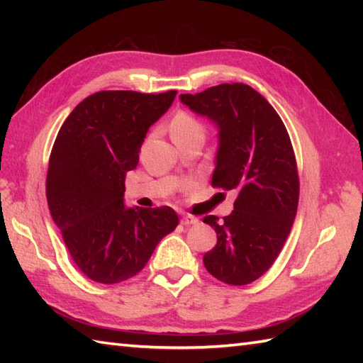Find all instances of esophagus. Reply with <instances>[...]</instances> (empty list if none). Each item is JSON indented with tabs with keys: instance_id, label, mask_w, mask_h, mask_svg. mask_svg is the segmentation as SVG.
Listing matches in <instances>:
<instances>
[{
	"instance_id": "obj_1",
	"label": "esophagus",
	"mask_w": 363,
	"mask_h": 363,
	"mask_svg": "<svg viewBox=\"0 0 363 363\" xmlns=\"http://www.w3.org/2000/svg\"><path fill=\"white\" fill-rule=\"evenodd\" d=\"M181 223H182V225H186V226H191V225H198L199 220L196 217H191V215H184Z\"/></svg>"
}]
</instances>
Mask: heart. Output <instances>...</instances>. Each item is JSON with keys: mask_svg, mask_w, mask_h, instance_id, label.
I'll return each mask as SVG.
<instances>
[{"mask_svg": "<svg viewBox=\"0 0 363 363\" xmlns=\"http://www.w3.org/2000/svg\"><path fill=\"white\" fill-rule=\"evenodd\" d=\"M169 129H172L173 138L186 137L191 134H203V125L189 112H177L174 115V118L172 120Z\"/></svg>", "mask_w": 363, "mask_h": 363, "instance_id": "1", "label": "heart"}]
</instances>
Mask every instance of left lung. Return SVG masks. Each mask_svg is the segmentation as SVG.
<instances>
[{"instance_id": "left-lung-1", "label": "left lung", "mask_w": 363, "mask_h": 363, "mask_svg": "<svg viewBox=\"0 0 363 363\" xmlns=\"http://www.w3.org/2000/svg\"><path fill=\"white\" fill-rule=\"evenodd\" d=\"M179 98L218 128L212 186L237 194L234 211L223 221L215 215L203 220L217 233L204 267L225 284H251L279 256L298 209L299 179L289 133L273 106L242 82Z\"/></svg>"}]
</instances>
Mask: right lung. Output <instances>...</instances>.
I'll return each mask as SVG.
<instances>
[{"mask_svg": "<svg viewBox=\"0 0 363 363\" xmlns=\"http://www.w3.org/2000/svg\"><path fill=\"white\" fill-rule=\"evenodd\" d=\"M176 90H106L87 96L54 142L46 199L74 264L89 279L118 284L142 272L179 223L172 207L125 206L126 173L138 164L146 133Z\"/></svg>", "mask_w": 363, "mask_h": 363, "instance_id": "obj_1", "label": "right lung"}]
</instances>
